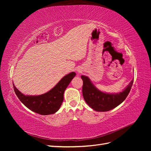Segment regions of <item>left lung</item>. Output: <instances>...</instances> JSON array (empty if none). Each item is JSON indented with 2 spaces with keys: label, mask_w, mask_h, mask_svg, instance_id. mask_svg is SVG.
Segmentation results:
<instances>
[{
  "label": "left lung",
  "mask_w": 151,
  "mask_h": 151,
  "mask_svg": "<svg viewBox=\"0 0 151 151\" xmlns=\"http://www.w3.org/2000/svg\"><path fill=\"white\" fill-rule=\"evenodd\" d=\"M83 81V94L86 103L96 111H107L116 108L127 97L133 84L132 80L129 84L118 93L102 92L92 83L88 76H81Z\"/></svg>",
  "instance_id": "8db88e82"
}]
</instances>
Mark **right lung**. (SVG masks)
<instances>
[{"mask_svg": "<svg viewBox=\"0 0 151 151\" xmlns=\"http://www.w3.org/2000/svg\"><path fill=\"white\" fill-rule=\"evenodd\" d=\"M76 75L74 72L69 73L48 92L38 96L24 95L16 88L14 84L13 87L18 98L30 110L42 115H51L56 113L60 108L64 91Z\"/></svg>", "mask_w": 151, "mask_h": 151, "instance_id": "obj_1", "label": "right lung"}]
</instances>
